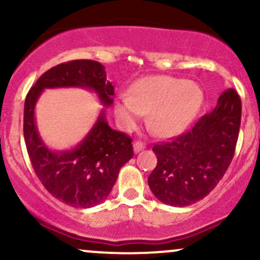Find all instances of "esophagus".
I'll return each instance as SVG.
<instances>
[{"label":"esophagus","mask_w":260,"mask_h":260,"mask_svg":"<svg viewBox=\"0 0 260 260\" xmlns=\"http://www.w3.org/2000/svg\"><path fill=\"white\" fill-rule=\"evenodd\" d=\"M144 148H145V144L143 142H134L133 144L134 153H139V151H142Z\"/></svg>","instance_id":"34e87169"}]
</instances>
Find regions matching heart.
Here are the masks:
<instances>
[{"instance_id":"heart-1","label":"heart","mask_w":260,"mask_h":260,"mask_svg":"<svg viewBox=\"0 0 260 260\" xmlns=\"http://www.w3.org/2000/svg\"><path fill=\"white\" fill-rule=\"evenodd\" d=\"M203 91L194 82L168 76L139 79L132 94L121 92L115 101V115L122 128L133 129L149 113V126L157 136L171 137L183 131L198 113Z\"/></svg>"}]
</instances>
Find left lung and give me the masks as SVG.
<instances>
[{
	"label": "left lung",
	"instance_id": "obj_1",
	"mask_svg": "<svg viewBox=\"0 0 260 260\" xmlns=\"http://www.w3.org/2000/svg\"><path fill=\"white\" fill-rule=\"evenodd\" d=\"M241 111L240 95L235 89H228L220 95L215 109L192 129L154 145L157 164L148 184L160 202L188 207L216 187L234 157Z\"/></svg>",
	"mask_w": 260,
	"mask_h": 260
}]
</instances>
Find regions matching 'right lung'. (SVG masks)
Here are the masks:
<instances>
[{
    "label": "right lung",
    "instance_id": "1",
    "mask_svg": "<svg viewBox=\"0 0 260 260\" xmlns=\"http://www.w3.org/2000/svg\"><path fill=\"white\" fill-rule=\"evenodd\" d=\"M53 88L89 89L109 107L113 103V85L106 82L105 67L99 62L74 59L45 72L26 94L24 104L26 150L43 186L71 207H95L107 198L121 168L133 157L132 139L109 126L103 109L90 132L76 148L52 151L38 132L35 105L44 89Z\"/></svg>",
    "mask_w": 260,
    "mask_h": 260
}]
</instances>
